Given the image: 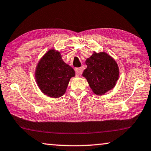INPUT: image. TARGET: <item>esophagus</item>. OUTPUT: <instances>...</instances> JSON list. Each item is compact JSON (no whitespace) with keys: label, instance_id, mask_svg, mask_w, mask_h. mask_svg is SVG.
I'll use <instances>...</instances> for the list:
<instances>
[{"label":"esophagus","instance_id":"esophagus-1","mask_svg":"<svg viewBox=\"0 0 151 151\" xmlns=\"http://www.w3.org/2000/svg\"><path fill=\"white\" fill-rule=\"evenodd\" d=\"M82 69L81 68H78L76 69V76H79L81 75L82 74Z\"/></svg>","mask_w":151,"mask_h":151}]
</instances>
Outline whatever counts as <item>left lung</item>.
<instances>
[{
	"label": "left lung",
	"mask_w": 151,
	"mask_h": 151,
	"mask_svg": "<svg viewBox=\"0 0 151 151\" xmlns=\"http://www.w3.org/2000/svg\"><path fill=\"white\" fill-rule=\"evenodd\" d=\"M86 64L87 68L83 76L95 94L103 95L115 87L119 77V68L110 55L105 52H94L86 59Z\"/></svg>",
	"instance_id": "obj_1"
}]
</instances>
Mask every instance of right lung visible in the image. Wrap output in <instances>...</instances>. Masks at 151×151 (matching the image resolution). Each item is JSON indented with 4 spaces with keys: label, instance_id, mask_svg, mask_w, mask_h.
Segmentation results:
<instances>
[{
    "label": "right lung",
    "instance_id": "1",
    "mask_svg": "<svg viewBox=\"0 0 151 151\" xmlns=\"http://www.w3.org/2000/svg\"><path fill=\"white\" fill-rule=\"evenodd\" d=\"M35 75L42 93L51 98H59L65 94L75 72L63 61L60 52L50 49L38 62Z\"/></svg>",
    "mask_w": 151,
    "mask_h": 151
}]
</instances>
